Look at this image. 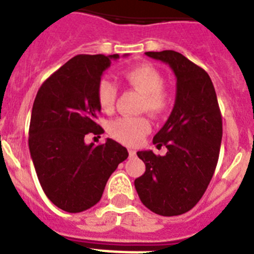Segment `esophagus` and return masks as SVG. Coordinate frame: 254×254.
Segmentation results:
<instances>
[{"instance_id":"obj_1","label":"esophagus","mask_w":254,"mask_h":254,"mask_svg":"<svg viewBox=\"0 0 254 254\" xmlns=\"http://www.w3.org/2000/svg\"><path fill=\"white\" fill-rule=\"evenodd\" d=\"M128 155H129V156H134V155H136V151H134V150H132V149H128Z\"/></svg>"}]
</instances>
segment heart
<instances>
[{"instance_id":"obj_1","label":"heart","mask_w":254,"mask_h":254,"mask_svg":"<svg viewBox=\"0 0 254 254\" xmlns=\"http://www.w3.org/2000/svg\"><path fill=\"white\" fill-rule=\"evenodd\" d=\"M126 81L143 94L142 108L152 116H160L169 105V95L163 87L164 78L158 69L149 64H140L125 72ZM118 87L109 77H103L96 89L100 108L111 113L116 105ZM151 129L146 117H120L108 125V132L120 142L136 146Z\"/></svg>"}]
</instances>
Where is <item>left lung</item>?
<instances>
[{
	"instance_id": "left-lung-1",
	"label": "left lung",
	"mask_w": 254,
	"mask_h": 254,
	"mask_svg": "<svg viewBox=\"0 0 254 254\" xmlns=\"http://www.w3.org/2000/svg\"><path fill=\"white\" fill-rule=\"evenodd\" d=\"M145 55L169 64L177 78L176 103L154 136L164 156L138 151L146 165L134 181L141 202L161 216L182 215L194 207L214 176L223 137V120L215 87L205 69L176 51Z\"/></svg>"
}]
</instances>
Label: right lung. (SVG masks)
<instances>
[{"label": "right lung", "mask_w": 254, "mask_h": 254, "mask_svg": "<svg viewBox=\"0 0 254 254\" xmlns=\"http://www.w3.org/2000/svg\"><path fill=\"white\" fill-rule=\"evenodd\" d=\"M125 55L123 57H126ZM120 55H78L49 76L38 90L29 127V150L46 196L61 210L81 212L99 202L105 185L128 151L107 138L86 145L87 133L99 134L96 96L103 72Z\"/></svg>", "instance_id": "obj_1"}]
</instances>
